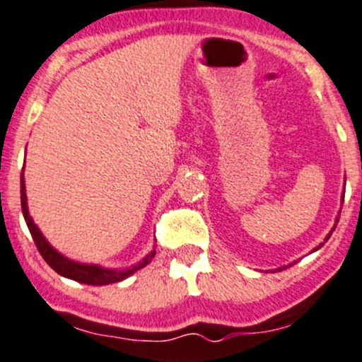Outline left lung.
Instances as JSON below:
<instances>
[{"instance_id":"obj_1","label":"left lung","mask_w":362,"mask_h":362,"mask_svg":"<svg viewBox=\"0 0 362 362\" xmlns=\"http://www.w3.org/2000/svg\"><path fill=\"white\" fill-rule=\"evenodd\" d=\"M329 235H332V233H329ZM329 235H328V236H326V240H328V238H329ZM326 240H325V242H326ZM320 247H322V243L320 245ZM320 247H317V248H320ZM317 248H314V250H317Z\"/></svg>"}]
</instances>
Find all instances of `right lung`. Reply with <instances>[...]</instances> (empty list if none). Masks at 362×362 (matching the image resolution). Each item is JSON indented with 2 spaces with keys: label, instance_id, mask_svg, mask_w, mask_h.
Here are the masks:
<instances>
[{
  "label": "right lung",
  "instance_id": "obj_1",
  "mask_svg": "<svg viewBox=\"0 0 362 362\" xmlns=\"http://www.w3.org/2000/svg\"><path fill=\"white\" fill-rule=\"evenodd\" d=\"M22 173H24V170H22ZM21 204H22V214H24L27 228H29L30 236H33L34 243H36L37 250H40L42 259L46 260V264H48L53 271H57L58 274L65 276V278L74 279V281L86 283V285H108V283L122 281V279H126L127 276H131L138 269L145 267L155 255V250L150 252V254L146 255L141 262H138L136 266L131 267V269H124V271L102 269V267H96V266H84V264H77V262H74V260L65 259L64 255L58 254L57 250H53V248L49 247V243L42 238L41 231L37 229L36 224L33 223V219H30L29 212H27L24 174H22V180H21Z\"/></svg>",
  "mask_w": 362,
  "mask_h": 362
}]
</instances>
